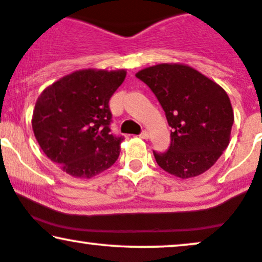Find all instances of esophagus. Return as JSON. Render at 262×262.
Listing matches in <instances>:
<instances>
[{"label":"esophagus","mask_w":262,"mask_h":262,"mask_svg":"<svg viewBox=\"0 0 262 262\" xmlns=\"http://www.w3.org/2000/svg\"><path fill=\"white\" fill-rule=\"evenodd\" d=\"M140 137L142 138V140H148V137H149V134H148V131H143L140 135Z\"/></svg>","instance_id":"esophagus-1"}]
</instances>
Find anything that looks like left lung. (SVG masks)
<instances>
[{"label":"left lung","mask_w":262,"mask_h":262,"mask_svg":"<svg viewBox=\"0 0 262 262\" xmlns=\"http://www.w3.org/2000/svg\"><path fill=\"white\" fill-rule=\"evenodd\" d=\"M136 76L149 86L172 127L169 150L153 151L158 165L182 180L208 171L230 143L234 121L225 90L180 63L148 67Z\"/></svg>","instance_id":"1"}]
</instances>
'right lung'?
Wrapping results in <instances>:
<instances>
[{"label":"right lung","mask_w":262,"mask_h":262,"mask_svg":"<svg viewBox=\"0 0 262 262\" xmlns=\"http://www.w3.org/2000/svg\"><path fill=\"white\" fill-rule=\"evenodd\" d=\"M126 70H76L38 96L31 125L42 151L64 172L91 179L109 169L122 137L111 132L109 99L124 82Z\"/></svg>","instance_id":"add662e5"}]
</instances>
